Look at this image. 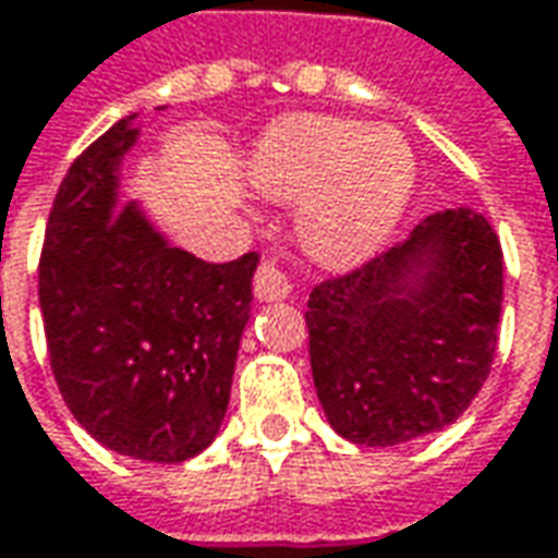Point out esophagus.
Returning a JSON list of instances; mask_svg holds the SVG:
<instances>
[{"mask_svg": "<svg viewBox=\"0 0 558 558\" xmlns=\"http://www.w3.org/2000/svg\"><path fill=\"white\" fill-rule=\"evenodd\" d=\"M291 276L286 270H279L272 260H264L257 272H254V294L260 301H286L291 294Z\"/></svg>", "mask_w": 558, "mask_h": 558, "instance_id": "1", "label": "esophagus"}]
</instances>
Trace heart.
Segmentation results:
<instances>
[{"mask_svg": "<svg viewBox=\"0 0 558 558\" xmlns=\"http://www.w3.org/2000/svg\"><path fill=\"white\" fill-rule=\"evenodd\" d=\"M252 174L272 199H304L298 239L316 264L353 267L402 218L414 190V156L392 129L291 116L260 141Z\"/></svg>", "mask_w": 558, "mask_h": 558, "instance_id": "heart-1", "label": "heart"}]
</instances>
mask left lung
<instances>
[{
  "mask_svg": "<svg viewBox=\"0 0 558 558\" xmlns=\"http://www.w3.org/2000/svg\"><path fill=\"white\" fill-rule=\"evenodd\" d=\"M504 252L473 208L310 291V365L328 424L368 448L411 442L470 409L492 372Z\"/></svg>",
  "mask_w": 558,
  "mask_h": 558,
  "instance_id": "1",
  "label": "left lung"
}]
</instances>
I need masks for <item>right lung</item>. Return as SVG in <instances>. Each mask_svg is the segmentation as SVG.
Masks as SVG:
<instances>
[{
  "mask_svg": "<svg viewBox=\"0 0 558 558\" xmlns=\"http://www.w3.org/2000/svg\"><path fill=\"white\" fill-rule=\"evenodd\" d=\"M116 122L54 196L39 257L48 359L66 409L110 451L181 463L218 436L252 310L257 254L205 264L171 248L119 166L137 129Z\"/></svg>",
  "mask_w": 558,
  "mask_h": 558,
  "instance_id": "obj_1",
  "label": "right lung"
}]
</instances>
